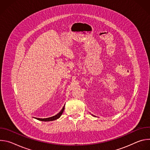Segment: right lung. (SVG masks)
Returning <instances> with one entry per match:
<instances>
[{
  "label": "right lung",
  "instance_id": "right-lung-1",
  "mask_svg": "<svg viewBox=\"0 0 150 150\" xmlns=\"http://www.w3.org/2000/svg\"><path fill=\"white\" fill-rule=\"evenodd\" d=\"M64 109H65V105L63 106V109L61 110V111L58 113L56 115L54 116H52V117H48V118H45V119H41V118H35L37 120H41V121H52V120H54L60 117V116L62 115V114L63 113V111H64Z\"/></svg>",
  "mask_w": 150,
  "mask_h": 150
}]
</instances>
